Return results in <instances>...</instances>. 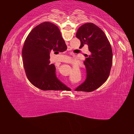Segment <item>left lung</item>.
Segmentation results:
<instances>
[{
    "label": "left lung",
    "mask_w": 134,
    "mask_h": 134,
    "mask_svg": "<svg viewBox=\"0 0 134 134\" xmlns=\"http://www.w3.org/2000/svg\"><path fill=\"white\" fill-rule=\"evenodd\" d=\"M76 37L80 41V48L88 45L90 54L84 62L87 72L86 80L75 90L92 92L102 85L109 76L112 48L104 32L94 24L81 25L77 31Z\"/></svg>",
    "instance_id": "1"
}]
</instances>
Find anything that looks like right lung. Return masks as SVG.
Here are the masks:
<instances>
[{"label":"right lung","instance_id":"1","mask_svg":"<svg viewBox=\"0 0 134 134\" xmlns=\"http://www.w3.org/2000/svg\"><path fill=\"white\" fill-rule=\"evenodd\" d=\"M67 48L55 25L44 22L35 27L26 37L22 48L24 67L29 81L43 90L67 88L57 77L55 65L49 62L51 51L57 54Z\"/></svg>","mask_w":134,"mask_h":134}]
</instances>
